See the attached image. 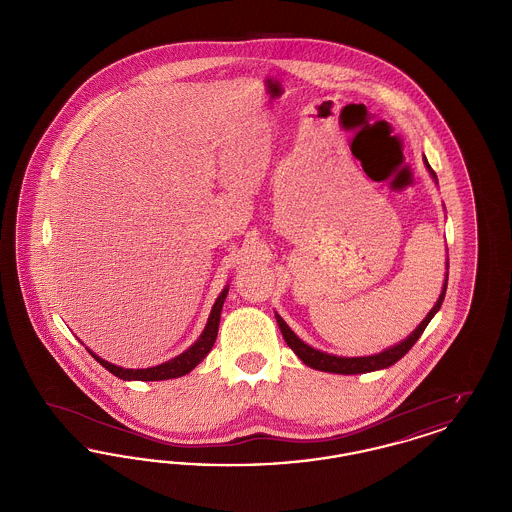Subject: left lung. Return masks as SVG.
Returning a JSON list of instances; mask_svg holds the SVG:
<instances>
[{"label":"left lung","instance_id":"1","mask_svg":"<svg viewBox=\"0 0 512 512\" xmlns=\"http://www.w3.org/2000/svg\"><path fill=\"white\" fill-rule=\"evenodd\" d=\"M426 165H428V161H426ZM428 169H430V174L436 178V172L432 171L430 165H428ZM447 268H449V263H447ZM445 290H447V280H445V284H443V292L439 295L438 303H436L434 309L428 313V317L424 318V320L418 324V328L414 330L413 334H411L407 340L397 343L395 347H390V349H386V351H382V353H378V355H370V357H336V355L322 353V351H318V349H313L311 345H307L305 341L299 340V338L293 334L292 330H290V326L282 320V317L276 315V320H278V326H280V332H282L284 340H286V343L290 345V349H292L293 353H295L305 365L311 366V368H315V370H322V372H334V374H363V372H372V370L388 368V366L393 365V363H397L403 355H407V351L413 347L416 340L422 336V332L426 330L428 322L438 313L439 307H441V303H443V297H445Z\"/></svg>","mask_w":512,"mask_h":512}]
</instances>
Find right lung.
<instances>
[{
  "label": "right lung",
  "mask_w": 512,
  "mask_h": 512,
  "mask_svg": "<svg viewBox=\"0 0 512 512\" xmlns=\"http://www.w3.org/2000/svg\"><path fill=\"white\" fill-rule=\"evenodd\" d=\"M226 293L228 288H224L222 293L219 295V299L215 301L213 305V311H211V317L207 320V326L203 330V334L199 336V340L195 341L194 345L184 351L182 355L174 357L171 361L163 363V365L151 366V368H121V366L111 365L103 359H99L98 355H94L90 349L88 353L98 361L99 365L105 366L111 374L119 376L122 380H142V382H153V380H171V378H178V376H184L188 374L192 368L199 365L205 355L211 351L213 343L217 340V334H219V322H220V311H222V305H224V299H226Z\"/></svg>",
  "instance_id": "1"
}]
</instances>
